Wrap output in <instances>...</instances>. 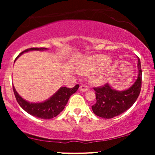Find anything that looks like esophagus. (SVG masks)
Wrapping results in <instances>:
<instances>
[{
    "label": "esophagus",
    "mask_w": 155,
    "mask_h": 155,
    "mask_svg": "<svg viewBox=\"0 0 155 155\" xmlns=\"http://www.w3.org/2000/svg\"><path fill=\"white\" fill-rule=\"evenodd\" d=\"M79 90H80V91H81V92H86V91H87V90H88V87L86 86V85L82 84V85H81V86H80Z\"/></svg>",
    "instance_id": "34e87169"
}]
</instances>
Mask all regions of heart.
<instances>
[{"instance_id":"b5f03b06","label":"heart","mask_w":155,"mask_h":155,"mask_svg":"<svg viewBox=\"0 0 155 155\" xmlns=\"http://www.w3.org/2000/svg\"><path fill=\"white\" fill-rule=\"evenodd\" d=\"M110 62L111 59L109 57L106 55H96L78 64L77 71L82 74H93L90 78V83L95 86H99L104 84L108 79L107 72L99 71L107 66Z\"/></svg>"}]
</instances>
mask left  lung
Returning a JSON list of instances; mask_svg holds the SVG:
<instances>
[{
  "instance_id": "1",
  "label": "left lung",
  "mask_w": 155,
  "mask_h": 155,
  "mask_svg": "<svg viewBox=\"0 0 155 155\" xmlns=\"http://www.w3.org/2000/svg\"><path fill=\"white\" fill-rule=\"evenodd\" d=\"M138 69V78L127 90L117 91L108 84L93 88L95 91L96 104L92 106V109L95 115L104 119H111L127 111L134 104L141 89L142 71L139 58Z\"/></svg>"
}]
</instances>
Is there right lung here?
Masks as SVG:
<instances>
[{"instance_id":"add662e5","label":"right lung","mask_w":155,"mask_h":155,"mask_svg":"<svg viewBox=\"0 0 155 155\" xmlns=\"http://www.w3.org/2000/svg\"><path fill=\"white\" fill-rule=\"evenodd\" d=\"M47 49H48L44 47L30 48V49H27L25 51H22L18 55V57L20 56L23 53L27 52V51L33 50L44 51L47 50ZM79 87V84H76V86L74 87L73 88H68L66 87H60L59 90L55 92L50 98L45 101L44 102L36 103V104L30 103L28 101L24 100L17 93L14 86L13 90L17 103L25 111L28 112V114H30L32 116L36 117L38 118L44 119V120H49V119H52L56 116H58L60 112L63 111L64 108H65V105L67 104L69 97H71V95H72L73 94L75 93L77 91Z\"/></svg>"}]
</instances>
